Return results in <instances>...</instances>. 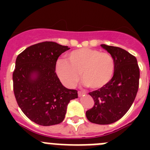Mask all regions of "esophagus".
Instances as JSON below:
<instances>
[{
    "label": "esophagus",
    "mask_w": 150,
    "mask_h": 150,
    "mask_svg": "<svg viewBox=\"0 0 150 150\" xmlns=\"http://www.w3.org/2000/svg\"><path fill=\"white\" fill-rule=\"evenodd\" d=\"M85 95V92H83V91H78V95L79 97H81L82 95Z\"/></svg>",
    "instance_id": "34e87169"
}]
</instances>
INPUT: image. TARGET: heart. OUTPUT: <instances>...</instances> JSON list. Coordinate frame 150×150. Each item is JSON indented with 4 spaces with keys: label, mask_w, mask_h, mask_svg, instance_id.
Instances as JSON below:
<instances>
[{
    "label": "heart",
    "mask_w": 150,
    "mask_h": 150,
    "mask_svg": "<svg viewBox=\"0 0 150 150\" xmlns=\"http://www.w3.org/2000/svg\"><path fill=\"white\" fill-rule=\"evenodd\" d=\"M67 60L60 59L55 64V72L61 81L69 88L74 87L83 78L91 89L107 86L112 78L115 62L108 52L91 48L74 50L67 55Z\"/></svg>",
    "instance_id": "heart-1"
}]
</instances>
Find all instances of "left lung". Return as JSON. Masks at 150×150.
<instances>
[{"mask_svg":"<svg viewBox=\"0 0 150 150\" xmlns=\"http://www.w3.org/2000/svg\"><path fill=\"white\" fill-rule=\"evenodd\" d=\"M100 46L114 59V74L107 86L88 93L95 104L86 115L91 122L108 125L120 120L132 107L138 91L140 70L137 59L126 50Z\"/></svg>","mask_w":150,"mask_h":150,"instance_id":"1","label":"left lung"}]
</instances>
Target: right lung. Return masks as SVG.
Here are the masks:
<instances>
[{
  "label": "right lung",
  "instance_id": "1",
  "mask_svg": "<svg viewBox=\"0 0 150 150\" xmlns=\"http://www.w3.org/2000/svg\"><path fill=\"white\" fill-rule=\"evenodd\" d=\"M69 49L46 41L29 46L16 58L13 81L17 104L40 125L62 122L70 100L78 98L77 91L63 86L55 73L59 57Z\"/></svg>",
  "mask_w": 150,
  "mask_h": 150
}]
</instances>
